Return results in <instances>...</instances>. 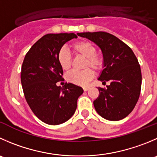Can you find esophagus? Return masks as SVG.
Here are the masks:
<instances>
[{
  "label": "esophagus",
  "mask_w": 157,
  "mask_h": 157,
  "mask_svg": "<svg viewBox=\"0 0 157 157\" xmlns=\"http://www.w3.org/2000/svg\"><path fill=\"white\" fill-rule=\"evenodd\" d=\"M83 90H84V91H87L88 90L90 89V87H89V86H84V87H83Z\"/></svg>",
  "instance_id": "esophagus-1"
}]
</instances>
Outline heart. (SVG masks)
<instances>
[{
	"mask_svg": "<svg viewBox=\"0 0 157 157\" xmlns=\"http://www.w3.org/2000/svg\"><path fill=\"white\" fill-rule=\"evenodd\" d=\"M74 54L85 57L83 68L81 71H72L67 75V80L76 85H86L93 79L94 72L91 67L97 72L102 71L104 67V57L103 54L97 52V48L89 40H80L71 45ZM57 60L60 67L63 71H69L72 65V57L67 50L60 48L57 54Z\"/></svg>",
	"mask_w": 157,
	"mask_h": 157,
	"instance_id": "b5f03b06",
	"label": "heart"
}]
</instances>
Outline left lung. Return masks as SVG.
<instances>
[{"label":"left lung","mask_w":157,"mask_h":157,"mask_svg":"<svg viewBox=\"0 0 157 157\" xmlns=\"http://www.w3.org/2000/svg\"><path fill=\"white\" fill-rule=\"evenodd\" d=\"M98 45L104 57V67L99 80L110 84L98 87L99 96L94 101L97 112L108 121L125 118L136 106L142 83L140 66L131 48L107 32L77 33Z\"/></svg>","instance_id":"1"}]
</instances>
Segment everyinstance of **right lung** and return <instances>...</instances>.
<instances>
[{"instance_id":"1","label":"right lung","mask_w":157,"mask_h":157,"mask_svg":"<svg viewBox=\"0 0 157 157\" xmlns=\"http://www.w3.org/2000/svg\"><path fill=\"white\" fill-rule=\"evenodd\" d=\"M77 37L74 33H48L30 48L23 61L21 80L24 97L33 113L45 124L58 125L68 121L83 93L80 86L71 83L57 86L63 74L57 60L58 51Z\"/></svg>"}]
</instances>
